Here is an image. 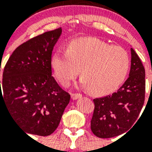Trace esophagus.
<instances>
[{"mask_svg": "<svg viewBox=\"0 0 152 152\" xmlns=\"http://www.w3.org/2000/svg\"><path fill=\"white\" fill-rule=\"evenodd\" d=\"M71 97L73 100H76L79 98L82 97V94H80V93H72Z\"/></svg>", "mask_w": 152, "mask_h": 152, "instance_id": "obj_1", "label": "esophagus"}]
</instances>
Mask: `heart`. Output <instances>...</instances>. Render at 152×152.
<instances>
[{
	"instance_id": "obj_1",
	"label": "heart",
	"mask_w": 152,
	"mask_h": 152,
	"mask_svg": "<svg viewBox=\"0 0 152 152\" xmlns=\"http://www.w3.org/2000/svg\"><path fill=\"white\" fill-rule=\"evenodd\" d=\"M57 80L67 87L80 72L81 85L95 95H108L124 82L130 66L129 53L121 46L95 38L72 40L66 51L57 50L50 59Z\"/></svg>"
}]
</instances>
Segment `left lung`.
<instances>
[{"label":"left lung","instance_id":"8db88e82","mask_svg":"<svg viewBox=\"0 0 152 152\" xmlns=\"http://www.w3.org/2000/svg\"><path fill=\"white\" fill-rule=\"evenodd\" d=\"M131 56L129 76L124 84L117 92L93 100L95 110L91 129L99 138L117 137L128 131L134 125L144 106L145 69L132 48Z\"/></svg>","mask_w":152,"mask_h":152}]
</instances>
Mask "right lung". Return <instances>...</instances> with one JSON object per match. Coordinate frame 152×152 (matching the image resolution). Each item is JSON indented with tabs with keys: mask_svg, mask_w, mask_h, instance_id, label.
Segmentation results:
<instances>
[{
	"mask_svg": "<svg viewBox=\"0 0 152 152\" xmlns=\"http://www.w3.org/2000/svg\"><path fill=\"white\" fill-rule=\"evenodd\" d=\"M61 31L59 27L21 44L4 69L0 102L27 133L52 134L70 100V95L53 77L50 64L53 49Z\"/></svg>",
	"mask_w": 152,
	"mask_h": 152,
	"instance_id": "obj_1",
	"label": "right lung"
}]
</instances>
